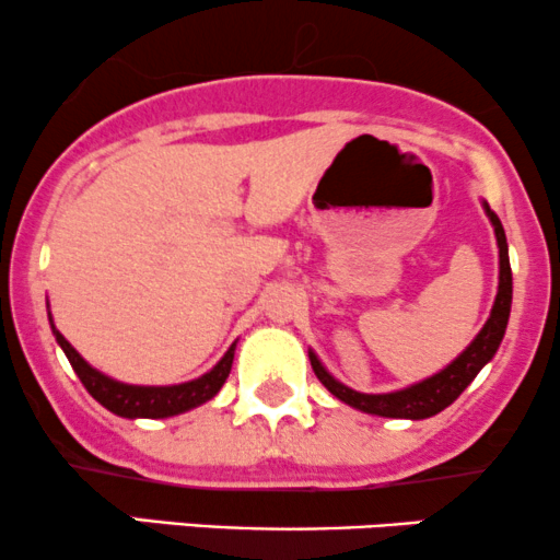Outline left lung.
<instances>
[{"instance_id":"1","label":"left lung","mask_w":560,"mask_h":560,"mask_svg":"<svg viewBox=\"0 0 560 560\" xmlns=\"http://www.w3.org/2000/svg\"><path fill=\"white\" fill-rule=\"evenodd\" d=\"M485 208L494 226V236H498V247H500V287H498V298H494L490 318H487L485 329L477 334V339H474V342L468 345L445 371H440V374H434L432 378H423L421 384H413V387L408 389L389 392V395H361V392L345 387V384H339L337 378L329 376V371H326L318 358L311 352L313 371H316L320 384H324L334 397H339L342 402L352 405V408L365 410V413L387 416V419H429V416L445 410L453 400H458L460 392H464L468 384L474 382V376L481 371V365L498 352L500 342H503L508 316H511L513 279H511V262H508V242H505L503 223H500V218L494 215V210H490V205H485Z\"/></svg>"}]
</instances>
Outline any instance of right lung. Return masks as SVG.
Segmentation results:
<instances>
[{
  "instance_id": "right-lung-1",
  "label": "right lung",
  "mask_w": 560,
  "mask_h": 560,
  "mask_svg": "<svg viewBox=\"0 0 560 560\" xmlns=\"http://www.w3.org/2000/svg\"><path fill=\"white\" fill-rule=\"evenodd\" d=\"M55 337L62 350H66L70 365H73V371L79 374L89 395L96 402L105 405L107 410H113V413L124 416V419H168V416L184 413V410L208 402L223 387L231 371V361H234V345H231L226 355L221 358V363L210 374L195 378V382L176 384V387H131V384L113 382V378L94 371L70 347V342L60 331H55Z\"/></svg>"
}]
</instances>
